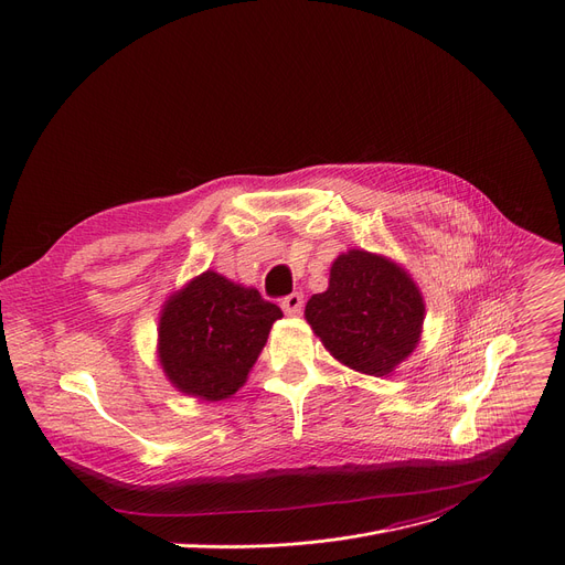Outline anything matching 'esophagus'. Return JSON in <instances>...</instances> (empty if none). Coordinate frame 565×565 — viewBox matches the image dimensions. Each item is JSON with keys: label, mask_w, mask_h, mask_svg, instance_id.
<instances>
[{"label": "esophagus", "mask_w": 565, "mask_h": 565, "mask_svg": "<svg viewBox=\"0 0 565 565\" xmlns=\"http://www.w3.org/2000/svg\"><path fill=\"white\" fill-rule=\"evenodd\" d=\"M302 307H305V295L302 292H290L288 298L281 300V309L288 316H298L302 311Z\"/></svg>", "instance_id": "obj_1"}]
</instances>
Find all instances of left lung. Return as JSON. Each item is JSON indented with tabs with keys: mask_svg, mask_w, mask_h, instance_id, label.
<instances>
[{
	"mask_svg": "<svg viewBox=\"0 0 565 565\" xmlns=\"http://www.w3.org/2000/svg\"><path fill=\"white\" fill-rule=\"evenodd\" d=\"M305 318L334 360L364 375H390L422 341L424 295L396 260L348 249L330 267V286L311 295Z\"/></svg>",
	"mask_w": 565,
	"mask_h": 565,
	"instance_id": "obj_1",
	"label": "left lung"
}]
</instances>
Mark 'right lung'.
Masks as SVG:
<instances>
[{"label": "right lung", "mask_w": 565, "mask_h": 565, "mask_svg": "<svg viewBox=\"0 0 565 565\" xmlns=\"http://www.w3.org/2000/svg\"><path fill=\"white\" fill-rule=\"evenodd\" d=\"M284 313L252 286L215 270L171 292L158 320V362L173 387L199 401L231 398L247 382Z\"/></svg>", "instance_id": "1"}]
</instances>
